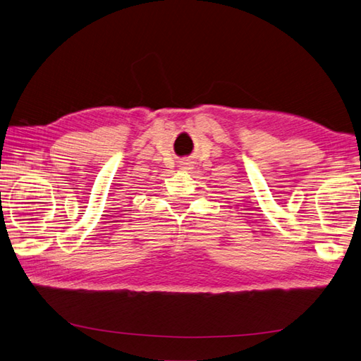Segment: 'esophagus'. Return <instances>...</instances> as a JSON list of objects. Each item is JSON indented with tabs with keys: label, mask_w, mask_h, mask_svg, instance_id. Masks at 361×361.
<instances>
[{
	"label": "esophagus",
	"mask_w": 361,
	"mask_h": 361,
	"mask_svg": "<svg viewBox=\"0 0 361 361\" xmlns=\"http://www.w3.org/2000/svg\"><path fill=\"white\" fill-rule=\"evenodd\" d=\"M186 166H184V169H190V164L189 163H184Z\"/></svg>",
	"instance_id": "obj_1"
}]
</instances>
